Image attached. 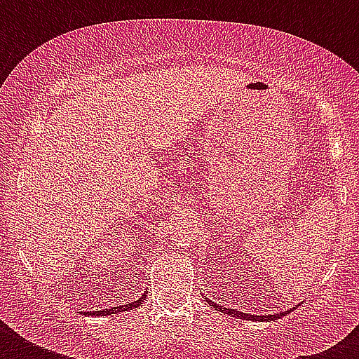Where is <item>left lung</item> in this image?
<instances>
[{"label":"left lung","instance_id":"left-lung-1","mask_svg":"<svg viewBox=\"0 0 359 359\" xmlns=\"http://www.w3.org/2000/svg\"><path fill=\"white\" fill-rule=\"evenodd\" d=\"M205 300H207V298H205ZM208 304H210V306L212 307H216V311H222V313H225V315H231V317H238V318H242V320H278V318H281V317H285V315H289L290 311H292V309H289V311L287 313H276V315H250V313H242V311H236V309H229V307H224V306H219V304H214V302H210V300H207Z\"/></svg>","mask_w":359,"mask_h":359}]
</instances>
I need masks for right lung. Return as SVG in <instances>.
Masks as SVG:
<instances>
[{"instance_id":"1","label":"right lung","mask_w":359,"mask_h":359,"mask_svg":"<svg viewBox=\"0 0 359 359\" xmlns=\"http://www.w3.org/2000/svg\"><path fill=\"white\" fill-rule=\"evenodd\" d=\"M145 300V294L141 296L140 300L130 302L126 306H119V307H111V309H104V311H93L91 315H97V317H106V315H117L121 311H128V309H135L137 306H141V302Z\"/></svg>"}]
</instances>
